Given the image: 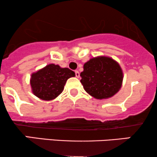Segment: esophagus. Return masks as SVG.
Instances as JSON below:
<instances>
[{"label": "esophagus", "mask_w": 157, "mask_h": 157, "mask_svg": "<svg viewBox=\"0 0 157 157\" xmlns=\"http://www.w3.org/2000/svg\"><path fill=\"white\" fill-rule=\"evenodd\" d=\"M75 75L76 78H79V76H80V73H79L78 71H75Z\"/></svg>", "instance_id": "obj_1"}]
</instances>
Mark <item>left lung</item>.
Returning a JSON list of instances; mask_svg holds the SVG:
<instances>
[{"label": "left lung", "instance_id": "left-lung-1", "mask_svg": "<svg viewBox=\"0 0 157 157\" xmlns=\"http://www.w3.org/2000/svg\"><path fill=\"white\" fill-rule=\"evenodd\" d=\"M80 76L85 91L97 99L113 96L121 89L123 78L119 64L106 56L95 57L86 62Z\"/></svg>", "mask_w": 157, "mask_h": 157}]
</instances>
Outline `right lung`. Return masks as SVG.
<instances>
[{
	"mask_svg": "<svg viewBox=\"0 0 157 157\" xmlns=\"http://www.w3.org/2000/svg\"><path fill=\"white\" fill-rule=\"evenodd\" d=\"M74 76L75 73L69 68L50 64L31 75L33 93L42 100H53L63 91L67 79Z\"/></svg>",
	"mask_w": 157,
	"mask_h": 157,
	"instance_id": "right-lung-1",
	"label": "right lung"
}]
</instances>
